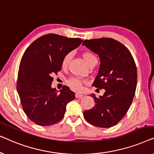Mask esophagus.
Here are the masks:
<instances>
[{
	"mask_svg": "<svg viewBox=\"0 0 154 154\" xmlns=\"http://www.w3.org/2000/svg\"><path fill=\"white\" fill-rule=\"evenodd\" d=\"M75 98H81L83 97V94L81 93H75Z\"/></svg>",
	"mask_w": 154,
	"mask_h": 154,
	"instance_id": "34e87169",
	"label": "esophagus"
}]
</instances>
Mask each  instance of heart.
Returning a JSON list of instances; mask_svg holds the SVG:
<instances>
[{"label":"heart","instance_id":"heart-1","mask_svg":"<svg viewBox=\"0 0 154 154\" xmlns=\"http://www.w3.org/2000/svg\"><path fill=\"white\" fill-rule=\"evenodd\" d=\"M82 57H83V60H85V62L87 63L88 66L93 64L94 62H97V57L94 54L92 53V52L86 51L83 52L82 53ZM71 52H68L66 54H64V56L63 57L62 62H61V66L63 69H66L68 66L69 61L71 60ZM86 81L83 79H78V78H71L67 81V83L69 87L71 89L75 90V91H80L82 90V85L83 83H85Z\"/></svg>","mask_w":154,"mask_h":154}]
</instances>
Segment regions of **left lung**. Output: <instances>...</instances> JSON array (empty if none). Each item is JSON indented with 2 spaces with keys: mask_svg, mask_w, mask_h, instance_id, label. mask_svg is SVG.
Returning a JSON list of instances; mask_svg holds the SVG:
<instances>
[{
  "mask_svg": "<svg viewBox=\"0 0 154 154\" xmlns=\"http://www.w3.org/2000/svg\"><path fill=\"white\" fill-rule=\"evenodd\" d=\"M83 45L100 57V70L92 85L105 89L99 99L91 94L95 104L83 116L92 125L111 128L121 121L131 106L137 80L135 62L129 50L111 38L85 40Z\"/></svg>",
  "mask_w": 154,
  "mask_h": 154,
  "instance_id": "8db88e82",
  "label": "left lung"
}]
</instances>
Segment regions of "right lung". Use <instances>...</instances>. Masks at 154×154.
Returning a JSON list of instances; mask_svg holds the SVG:
<instances>
[{"label": "right lung", "mask_w": 154, "mask_h": 154, "mask_svg": "<svg viewBox=\"0 0 154 154\" xmlns=\"http://www.w3.org/2000/svg\"><path fill=\"white\" fill-rule=\"evenodd\" d=\"M83 41L76 38L48 33L39 37L27 48L21 60L17 90L27 117L39 125H52L64 117L67 104L75 93L66 85L59 92L51 88L53 75L62 69L64 54Z\"/></svg>", "instance_id": "add662e5"}]
</instances>
